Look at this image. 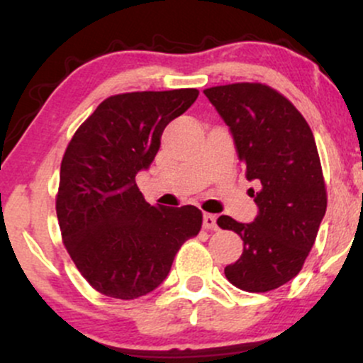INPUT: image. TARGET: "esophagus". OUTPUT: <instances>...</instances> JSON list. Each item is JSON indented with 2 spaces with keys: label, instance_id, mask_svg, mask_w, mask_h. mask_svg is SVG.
Segmentation results:
<instances>
[{
  "label": "esophagus",
  "instance_id": "obj_1",
  "mask_svg": "<svg viewBox=\"0 0 363 363\" xmlns=\"http://www.w3.org/2000/svg\"><path fill=\"white\" fill-rule=\"evenodd\" d=\"M203 227H205L206 230H218V225H216V216L211 213L203 215Z\"/></svg>",
  "mask_w": 363,
  "mask_h": 363
}]
</instances>
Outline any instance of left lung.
Returning <instances> with one entry per match:
<instances>
[{
    "label": "left lung",
    "instance_id": "1",
    "mask_svg": "<svg viewBox=\"0 0 363 363\" xmlns=\"http://www.w3.org/2000/svg\"><path fill=\"white\" fill-rule=\"evenodd\" d=\"M234 136L259 213L252 223L222 215L216 223L244 240L242 256L225 268L245 291H269L297 277L326 213L328 194L314 135L280 91L262 83L205 90Z\"/></svg>",
    "mask_w": 363,
    "mask_h": 363
}]
</instances>
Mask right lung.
Wrapping results in <instances>:
<instances>
[{"label":"right lung","instance_id":"1","mask_svg":"<svg viewBox=\"0 0 363 363\" xmlns=\"http://www.w3.org/2000/svg\"><path fill=\"white\" fill-rule=\"evenodd\" d=\"M199 91L112 95L77 129L61 162L56 213L82 277L107 297L133 301L167 278L181 245L201 230L196 206H152L136 186L172 119Z\"/></svg>","mask_w":363,"mask_h":363}]
</instances>
